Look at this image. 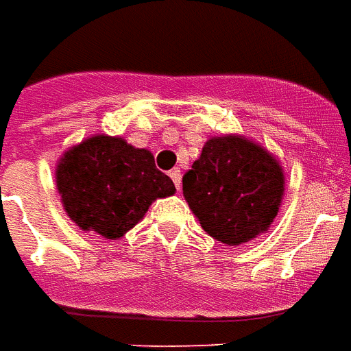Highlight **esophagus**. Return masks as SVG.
<instances>
[{"label":"esophagus","instance_id":"1","mask_svg":"<svg viewBox=\"0 0 351 351\" xmlns=\"http://www.w3.org/2000/svg\"><path fill=\"white\" fill-rule=\"evenodd\" d=\"M170 178H171V181L176 183V187L180 189L181 187V170L180 168H173V170H170Z\"/></svg>","mask_w":351,"mask_h":351}]
</instances>
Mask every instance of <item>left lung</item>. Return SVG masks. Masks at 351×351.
Returning <instances> with one entry per match:
<instances>
[{
    "mask_svg": "<svg viewBox=\"0 0 351 351\" xmlns=\"http://www.w3.org/2000/svg\"><path fill=\"white\" fill-rule=\"evenodd\" d=\"M183 195L208 234L240 245L278 215L283 173L274 156L242 136L211 138L183 176Z\"/></svg>",
    "mask_w": 351,
    "mask_h": 351,
    "instance_id": "obj_1",
    "label": "left lung"
}]
</instances>
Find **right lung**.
Instances as JSON below:
<instances>
[{"instance_id":"1","label":"right lung","mask_w":351,"mask_h":351,"mask_svg":"<svg viewBox=\"0 0 351 351\" xmlns=\"http://www.w3.org/2000/svg\"><path fill=\"white\" fill-rule=\"evenodd\" d=\"M56 185L77 227L111 240L138 225L153 200L176 193L147 149L109 136H94L69 149L58 164Z\"/></svg>"}]
</instances>
